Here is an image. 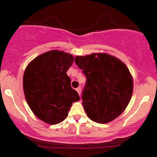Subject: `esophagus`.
I'll return each mask as SVG.
<instances>
[{
  "label": "esophagus",
  "instance_id": "esophagus-1",
  "mask_svg": "<svg viewBox=\"0 0 157 157\" xmlns=\"http://www.w3.org/2000/svg\"><path fill=\"white\" fill-rule=\"evenodd\" d=\"M77 93H78V94L80 95H81V88H80V86H79L78 88H77Z\"/></svg>",
  "mask_w": 157,
  "mask_h": 157
}]
</instances>
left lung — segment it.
Here are the masks:
<instances>
[{
    "mask_svg": "<svg viewBox=\"0 0 157 157\" xmlns=\"http://www.w3.org/2000/svg\"><path fill=\"white\" fill-rule=\"evenodd\" d=\"M75 63L86 78L82 104L87 116L100 124L113 121L132 96L133 78L127 66L105 53L77 56Z\"/></svg>",
    "mask_w": 157,
    "mask_h": 157,
    "instance_id": "left-lung-1",
    "label": "left lung"
}]
</instances>
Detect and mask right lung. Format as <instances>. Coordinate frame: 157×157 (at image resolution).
Listing matches in <instances>:
<instances>
[{
	"mask_svg": "<svg viewBox=\"0 0 157 157\" xmlns=\"http://www.w3.org/2000/svg\"><path fill=\"white\" fill-rule=\"evenodd\" d=\"M73 62L71 54L52 50L36 57L25 70L23 84L26 102L36 116L47 124L64 121L73 102L80 100L67 75Z\"/></svg>",
	"mask_w": 157,
	"mask_h": 157,
	"instance_id": "add662e5",
	"label": "right lung"
}]
</instances>
